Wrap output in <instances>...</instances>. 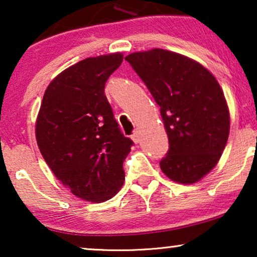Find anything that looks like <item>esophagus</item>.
<instances>
[{"mask_svg": "<svg viewBox=\"0 0 257 257\" xmlns=\"http://www.w3.org/2000/svg\"><path fill=\"white\" fill-rule=\"evenodd\" d=\"M132 140L136 144H139L140 143V132L139 131H136L135 133H133V135H132Z\"/></svg>", "mask_w": 257, "mask_h": 257, "instance_id": "34e87169", "label": "esophagus"}]
</instances>
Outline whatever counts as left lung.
<instances>
[{
	"label": "left lung",
	"instance_id": "1",
	"mask_svg": "<svg viewBox=\"0 0 257 257\" xmlns=\"http://www.w3.org/2000/svg\"><path fill=\"white\" fill-rule=\"evenodd\" d=\"M160 106L170 150L160 161L167 178L191 185L219 163L230 130L219 82L199 62L164 49L125 57Z\"/></svg>",
	"mask_w": 257,
	"mask_h": 257
}]
</instances>
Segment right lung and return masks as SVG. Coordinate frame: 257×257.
I'll return each instance as SVG.
<instances>
[{
	"instance_id": "obj_1",
	"label": "right lung",
	"mask_w": 257,
	"mask_h": 257,
	"mask_svg": "<svg viewBox=\"0 0 257 257\" xmlns=\"http://www.w3.org/2000/svg\"><path fill=\"white\" fill-rule=\"evenodd\" d=\"M122 58L114 52L69 66L48 85L37 114L35 135L45 163L85 201L113 198L125 180L122 163L133 143L120 132L104 94Z\"/></svg>"
}]
</instances>
